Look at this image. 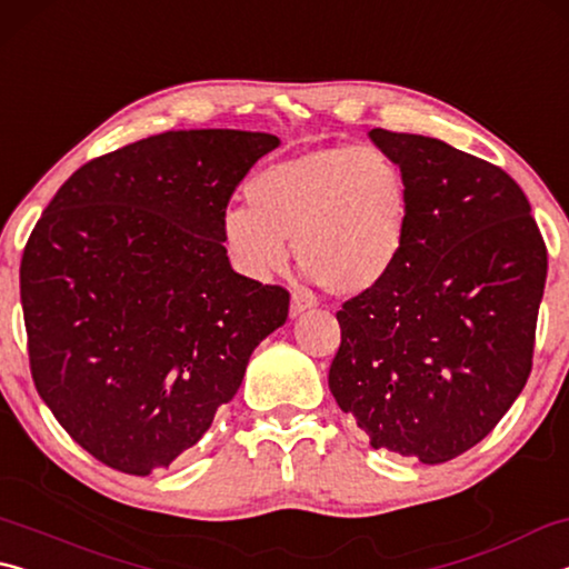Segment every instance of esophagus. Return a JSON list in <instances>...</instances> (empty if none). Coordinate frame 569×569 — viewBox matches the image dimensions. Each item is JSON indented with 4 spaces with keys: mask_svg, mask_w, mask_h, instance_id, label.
Wrapping results in <instances>:
<instances>
[{
    "mask_svg": "<svg viewBox=\"0 0 569 569\" xmlns=\"http://www.w3.org/2000/svg\"><path fill=\"white\" fill-rule=\"evenodd\" d=\"M313 306V301H308L306 296H298L293 293L291 296V308H288V313H291V319H296V316H301L303 311H308V308Z\"/></svg>",
    "mask_w": 569,
    "mask_h": 569,
    "instance_id": "1",
    "label": "esophagus"
}]
</instances>
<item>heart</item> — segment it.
Listing matches in <instances>:
<instances>
[{
  "mask_svg": "<svg viewBox=\"0 0 569 569\" xmlns=\"http://www.w3.org/2000/svg\"><path fill=\"white\" fill-rule=\"evenodd\" d=\"M248 206L228 208L220 236L240 273L266 281L293 258L333 296L377 288L399 263L411 220L401 162L377 146H333L250 178Z\"/></svg>",
  "mask_w": 569,
  "mask_h": 569,
  "instance_id": "heart-1",
  "label": "heart"
}]
</instances>
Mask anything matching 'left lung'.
Here are the masks:
<instances>
[{
  "instance_id": "left-lung-1",
  "label": "left lung",
  "mask_w": 569,
  "mask_h": 569,
  "mask_svg": "<svg viewBox=\"0 0 569 569\" xmlns=\"http://www.w3.org/2000/svg\"><path fill=\"white\" fill-rule=\"evenodd\" d=\"M401 162L399 263L336 313L329 389L373 449L441 465L479 445L532 371L547 248L522 188L437 138L371 130Z\"/></svg>"
}]
</instances>
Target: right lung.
Listing matches in <instances>:
<instances>
[{
    "mask_svg": "<svg viewBox=\"0 0 569 569\" xmlns=\"http://www.w3.org/2000/svg\"><path fill=\"white\" fill-rule=\"evenodd\" d=\"M276 134L170 130L90 160L19 266L34 387L84 451L148 477L198 445L288 319L281 286L236 273L220 218Z\"/></svg>",
    "mask_w": 569,
    "mask_h": 569,
    "instance_id": "obj_1",
    "label": "right lung"
}]
</instances>
